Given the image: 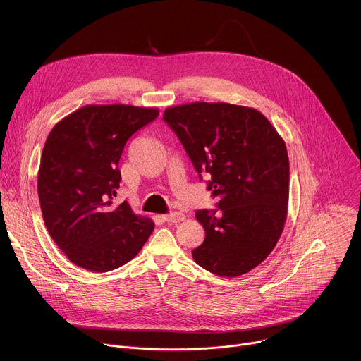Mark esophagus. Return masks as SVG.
<instances>
[{"mask_svg":"<svg viewBox=\"0 0 361 361\" xmlns=\"http://www.w3.org/2000/svg\"><path fill=\"white\" fill-rule=\"evenodd\" d=\"M163 219L167 223H180V221H183L185 219V216L181 212H173L170 214H166Z\"/></svg>","mask_w":361,"mask_h":361,"instance_id":"obj_1","label":"esophagus"}]
</instances>
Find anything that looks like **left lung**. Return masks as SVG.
Wrapping results in <instances>:
<instances>
[{
    "label": "left lung",
    "instance_id": "left-lung-1",
    "mask_svg": "<svg viewBox=\"0 0 361 361\" xmlns=\"http://www.w3.org/2000/svg\"><path fill=\"white\" fill-rule=\"evenodd\" d=\"M163 120L176 133L198 173L210 174L214 210H198L205 231L194 262L221 277H237L263 263L287 217V148L271 123L254 109L228 102L170 107Z\"/></svg>",
    "mask_w": 361,
    "mask_h": 361
}]
</instances>
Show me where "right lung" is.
I'll use <instances>...</instances> for the list:
<instances>
[{
  "mask_svg": "<svg viewBox=\"0 0 361 361\" xmlns=\"http://www.w3.org/2000/svg\"><path fill=\"white\" fill-rule=\"evenodd\" d=\"M159 117L157 109L85 106L54 126L44 144L38 198L44 224L68 260L106 273L138 254L154 223L113 197L128 138Z\"/></svg>",
  "mask_w": 361,
  "mask_h": 361,
  "instance_id": "right-lung-1",
  "label": "right lung"
}]
</instances>
